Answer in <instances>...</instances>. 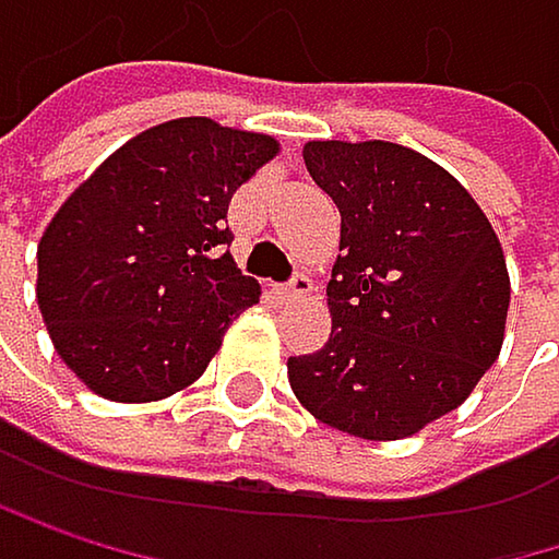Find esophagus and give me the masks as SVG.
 Returning <instances> with one entry per match:
<instances>
[{
  "label": "esophagus",
  "mask_w": 559,
  "mask_h": 559,
  "mask_svg": "<svg viewBox=\"0 0 559 559\" xmlns=\"http://www.w3.org/2000/svg\"><path fill=\"white\" fill-rule=\"evenodd\" d=\"M311 277L308 274H295L288 285H282V288H274V295L282 298V301H298V298H308L311 295Z\"/></svg>",
  "instance_id": "1"
}]
</instances>
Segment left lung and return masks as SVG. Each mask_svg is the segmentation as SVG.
I'll list each match as a JSON object with an SVG mask.
<instances>
[{
    "mask_svg": "<svg viewBox=\"0 0 559 559\" xmlns=\"http://www.w3.org/2000/svg\"><path fill=\"white\" fill-rule=\"evenodd\" d=\"M305 165L341 212L331 337L288 357L295 397L328 427L401 441L461 407L503 344L500 241L437 162L394 142H308Z\"/></svg>",
    "mask_w": 559,
    "mask_h": 559,
    "instance_id": "8db88e82",
    "label": "left lung"
}]
</instances>
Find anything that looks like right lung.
Wrapping results in <instances>:
<instances>
[{
	"label": "right lung",
	"mask_w": 559,
	"mask_h": 559,
	"mask_svg": "<svg viewBox=\"0 0 559 559\" xmlns=\"http://www.w3.org/2000/svg\"><path fill=\"white\" fill-rule=\"evenodd\" d=\"M274 155L271 135L175 118L66 198L38 241L35 298L88 391L145 404L205 374L228 324L261 298L228 251V202Z\"/></svg>",
	"instance_id": "right-lung-1"
}]
</instances>
